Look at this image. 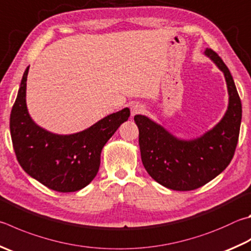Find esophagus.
<instances>
[{
  "instance_id": "34e87169",
  "label": "esophagus",
  "mask_w": 251,
  "mask_h": 251,
  "mask_svg": "<svg viewBox=\"0 0 251 251\" xmlns=\"http://www.w3.org/2000/svg\"><path fill=\"white\" fill-rule=\"evenodd\" d=\"M145 112V107L144 105H141L140 103H135L131 105L130 107V115L131 117H134L135 115H137V114H141Z\"/></svg>"
}]
</instances>
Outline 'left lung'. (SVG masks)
I'll list each match as a JSON object with an SVG mask.
<instances>
[{
  "instance_id": "left-lung-1",
  "label": "left lung",
  "mask_w": 251,
  "mask_h": 251,
  "mask_svg": "<svg viewBox=\"0 0 251 251\" xmlns=\"http://www.w3.org/2000/svg\"><path fill=\"white\" fill-rule=\"evenodd\" d=\"M204 54L225 76L228 106L222 120L200 137L181 139L145 115H135L141 161L159 184L176 191L201 188L226 169L234 157L241 123V102L228 68L212 49Z\"/></svg>"
}]
</instances>
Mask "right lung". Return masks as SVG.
<instances>
[{
  "mask_svg": "<svg viewBox=\"0 0 251 251\" xmlns=\"http://www.w3.org/2000/svg\"><path fill=\"white\" fill-rule=\"evenodd\" d=\"M27 67L13 105L10 130L16 158L24 171L57 192L85 188L100 169L101 152L123 123L128 107L110 114L79 133L59 135L36 124L26 105Z\"/></svg>",
  "mask_w": 251,
  "mask_h": 251,
  "instance_id": "obj_1",
  "label": "right lung"
}]
</instances>
